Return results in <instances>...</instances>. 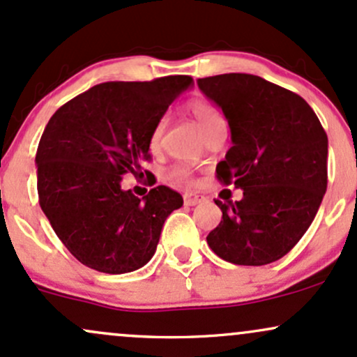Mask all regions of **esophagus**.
Wrapping results in <instances>:
<instances>
[{
  "label": "esophagus",
  "mask_w": 357,
  "mask_h": 357,
  "mask_svg": "<svg viewBox=\"0 0 357 357\" xmlns=\"http://www.w3.org/2000/svg\"><path fill=\"white\" fill-rule=\"evenodd\" d=\"M202 200L204 195L194 194V192H187V194L183 195V204H185V206H195V204L202 202Z\"/></svg>",
  "instance_id": "esophagus-1"
}]
</instances>
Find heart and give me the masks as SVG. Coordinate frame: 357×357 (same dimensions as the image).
Segmentation results:
<instances>
[{
  "label": "heart",
  "mask_w": 357,
  "mask_h": 357,
  "mask_svg": "<svg viewBox=\"0 0 357 357\" xmlns=\"http://www.w3.org/2000/svg\"><path fill=\"white\" fill-rule=\"evenodd\" d=\"M189 111L195 118V121H197V125L200 128V131L204 133V136L209 133L211 130H214L215 126L224 125V118L218 111V107H215L214 104H211L207 99H202V98L192 99L189 102ZM167 121H168L167 116H162V118L155 123L153 131H151V136H150V146L153 148V150H158V148L162 146L163 135H165V130H167ZM172 177L180 180V182H190L192 172L185 167H177L172 170Z\"/></svg>",
  "instance_id": "heart-1"
}]
</instances>
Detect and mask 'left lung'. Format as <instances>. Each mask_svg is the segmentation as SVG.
<instances>
[{"label":"left lung","mask_w":357,"mask_h":357,"mask_svg":"<svg viewBox=\"0 0 357 357\" xmlns=\"http://www.w3.org/2000/svg\"><path fill=\"white\" fill-rule=\"evenodd\" d=\"M197 84L231 128L218 180L243 190L238 202L215 200L222 219L207 244L234 265L273 263L305 234L327 190L326 131L305 99L258 75H212Z\"/></svg>","instance_id":"left-lung-1"}]
</instances>
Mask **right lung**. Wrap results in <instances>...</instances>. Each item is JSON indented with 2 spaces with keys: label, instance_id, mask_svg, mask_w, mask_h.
Masks as SVG:
<instances>
[{
  "label": "right lung",
  "instance_id": "obj_1",
  "mask_svg": "<svg viewBox=\"0 0 357 357\" xmlns=\"http://www.w3.org/2000/svg\"><path fill=\"white\" fill-rule=\"evenodd\" d=\"M189 86V75L102 82L47 123L35 157L38 202L82 265L130 273L155 255L163 222L182 207V195L158 185L138 199L121 189V180L126 174L142 177L155 123Z\"/></svg>",
  "mask_w": 357,
  "mask_h": 357
}]
</instances>
